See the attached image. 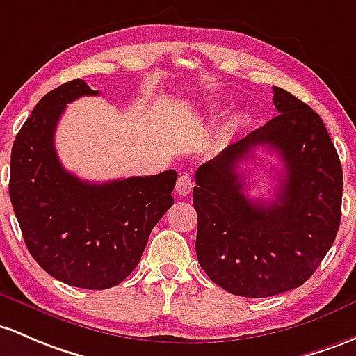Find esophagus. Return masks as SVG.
Returning <instances> with one entry per match:
<instances>
[{
	"instance_id": "esophagus-1",
	"label": "esophagus",
	"mask_w": 356,
	"mask_h": 356,
	"mask_svg": "<svg viewBox=\"0 0 356 356\" xmlns=\"http://www.w3.org/2000/svg\"><path fill=\"white\" fill-rule=\"evenodd\" d=\"M192 188H193V179L190 178V175L186 173L179 175L177 181V193L181 195V197H185V195L192 192Z\"/></svg>"
}]
</instances>
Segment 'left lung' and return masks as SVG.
<instances>
[{"label": "left lung", "instance_id": "8db88e82", "mask_svg": "<svg viewBox=\"0 0 356 356\" xmlns=\"http://www.w3.org/2000/svg\"><path fill=\"white\" fill-rule=\"evenodd\" d=\"M278 115L195 173L198 263L213 284L241 297L277 296L311 278L341 222L343 170L314 110L273 86ZM256 147L282 161L275 198L254 201L238 171Z\"/></svg>", "mask_w": 356, "mask_h": 356}]
</instances>
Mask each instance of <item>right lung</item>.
Listing matches in <instances>:
<instances>
[{
  "instance_id": "obj_1",
  "label": "right lung",
  "mask_w": 356,
  "mask_h": 356,
  "mask_svg": "<svg viewBox=\"0 0 356 356\" xmlns=\"http://www.w3.org/2000/svg\"><path fill=\"white\" fill-rule=\"evenodd\" d=\"M83 79L49 91L11 147L10 198L30 254L64 284L103 290L139 265L149 234L173 205L177 171L90 183L64 170L54 134L67 103L95 97Z\"/></svg>"
}]
</instances>
